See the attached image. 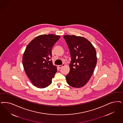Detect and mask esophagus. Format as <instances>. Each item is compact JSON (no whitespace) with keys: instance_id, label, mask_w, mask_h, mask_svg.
I'll return each mask as SVG.
<instances>
[{"instance_id":"obj_1","label":"esophagus","mask_w":123,"mask_h":123,"mask_svg":"<svg viewBox=\"0 0 123 123\" xmlns=\"http://www.w3.org/2000/svg\"><path fill=\"white\" fill-rule=\"evenodd\" d=\"M65 65V64H63L62 65H58V67H59V68H62V67H63V66H64Z\"/></svg>"}]
</instances>
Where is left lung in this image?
<instances>
[{"mask_svg": "<svg viewBox=\"0 0 123 123\" xmlns=\"http://www.w3.org/2000/svg\"><path fill=\"white\" fill-rule=\"evenodd\" d=\"M64 38L71 56L70 71L66 76L70 86L80 88L87 84L97 64L96 52L86 38L75 35H66Z\"/></svg>", "mask_w": 123, "mask_h": 123, "instance_id": "left-lung-1", "label": "left lung"}]
</instances>
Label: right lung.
<instances>
[{"mask_svg":"<svg viewBox=\"0 0 123 123\" xmlns=\"http://www.w3.org/2000/svg\"><path fill=\"white\" fill-rule=\"evenodd\" d=\"M60 38L53 34L39 35L26 48L22 59L24 68L32 84L38 88L50 85L57 71L51 60L52 48Z\"/></svg>","mask_w":123,"mask_h":123,"instance_id":"right-lung-1","label":"right lung"}]
</instances>
